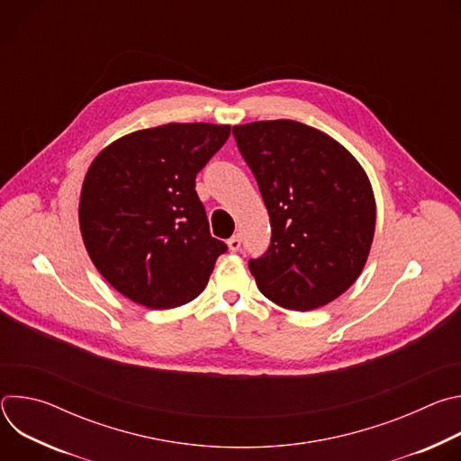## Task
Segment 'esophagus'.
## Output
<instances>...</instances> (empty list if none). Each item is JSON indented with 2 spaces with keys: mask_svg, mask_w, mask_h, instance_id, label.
<instances>
[{
  "mask_svg": "<svg viewBox=\"0 0 461 461\" xmlns=\"http://www.w3.org/2000/svg\"><path fill=\"white\" fill-rule=\"evenodd\" d=\"M228 248L231 251H239L240 249V237L239 235H233L231 239H228Z\"/></svg>",
  "mask_w": 461,
  "mask_h": 461,
  "instance_id": "obj_1",
  "label": "esophagus"
}]
</instances>
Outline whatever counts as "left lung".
<instances>
[{"label":"left lung","instance_id":"left-lung-1","mask_svg":"<svg viewBox=\"0 0 461 461\" xmlns=\"http://www.w3.org/2000/svg\"><path fill=\"white\" fill-rule=\"evenodd\" d=\"M270 215L272 242L248 267L260 294L308 312L361 276L375 230V201L361 164L338 140L295 120L233 125Z\"/></svg>","mask_w":461,"mask_h":461}]
</instances>
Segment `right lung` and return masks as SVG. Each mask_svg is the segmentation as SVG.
<instances>
[{
  "label": "right lung",
  "mask_w": 461,
  "mask_h": 461,
  "mask_svg": "<svg viewBox=\"0 0 461 461\" xmlns=\"http://www.w3.org/2000/svg\"><path fill=\"white\" fill-rule=\"evenodd\" d=\"M231 125L166 123L135 131L93 160L80 193V231L104 279L151 310L199 297L228 246L213 239L194 178Z\"/></svg>",
  "instance_id": "1"
}]
</instances>
